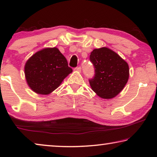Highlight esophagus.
Here are the masks:
<instances>
[{"label":"esophagus","mask_w":157,"mask_h":157,"mask_svg":"<svg viewBox=\"0 0 157 157\" xmlns=\"http://www.w3.org/2000/svg\"><path fill=\"white\" fill-rule=\"evenodd\" d=\"M74 70L76 71H78V72H80L81 70H82V68H81L80 66H78V67H76V68H74Z\"/></svg>","instance_id":"1"}]
</instances>
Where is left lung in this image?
Wrapping results in <instances>:
<instances>
[{
  "label": "left lung",
  "mask_w": 157,
  "mask_h": 157,
  "mask_svg": "<svg viewBox=\"0 0 157 157\" xmlns=\"http://www.w3.org/2000/svg\"><path fill=\"white\" fill-rule=\"evenodd\" d=\"M95 74L89 79L91 89L100 98L110 99L118 95L129 79V66L107 48L94 49L90 55Z\"/></svg>",
  "instance_id": "obj_1"
}]
</instances>
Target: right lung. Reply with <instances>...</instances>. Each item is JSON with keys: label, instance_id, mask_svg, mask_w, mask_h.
<instances>
[{"label": "right lung", "instance_id": "add662e5", "mask_svg": "<svg viewBox=\"0 0 157 157\" xmlns=\"http://www.w3.org/2000/svg\"><path fill=\"white\" fill-rule=\"evenodd\" d=\"M72 71L65 57L57 48H45L36 52L25 65L29 86L41 95L49 94L56 89Z\"/></svg>", "mask_w": 157, "mask_h": 157}]
</instances>
